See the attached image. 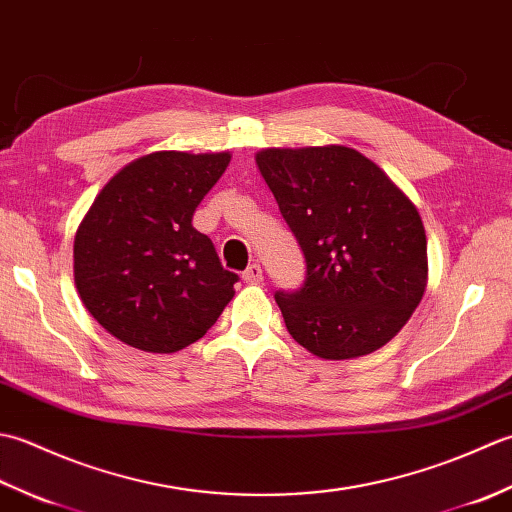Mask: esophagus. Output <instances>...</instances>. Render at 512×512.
Instances as JSON below:
<instances>
[{
	"label": "esophagus",
	"mask_w": 512,
	"mask_h": 512,
	"mask_svg": "<svg viewBox=\"0 0 512 512\" xmlns=\"http://www.w3.org/2000/svg\"><path fill=\"white\" fill-rule=\"evenodd\" d=\"M242 279L246 281V284H259V281L264 279V273H262V266L259 264H250L244 273H242Z\"/></svg>",
	"instance_id": "esophagus-1"
}]
</instances>
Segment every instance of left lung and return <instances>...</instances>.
Wrapping results in <instances>:
<instances>
[{"instance_id":"obj_1","label":"left lung","mask_w":512,"mask_h":512,"mask_svg":"<svg viewBox=\"0 0 512 512\" xmlns=\"http://www.w3.org/2000/svg\"><path fill=\"white\" fill-rule=\"evenodd\" d=\"M255 160L306 257L303 286L275 295L290 336L325 361L376 352L427 288L418 209L352 147H273Z\"/></svg>"}]
</instances>
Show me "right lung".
Masks as SVG:
<instances>
[{"label":"right lung","mask_w":512,"mask_h":512,"mask_svg":"<svg viewBox=\"0 0 512 512\" xmlns=\"http://www.w3.org/2000/svg\"><path fill=\"white\" fill-rule=\"evenodd\" d=\"M231 154L156 151L96 195L74 237V284L118 341L171 354L195 343L233 299L237 275L195 231L198 204Z\"/></svg>","instance_id":"add662e5"}]
</instances>
